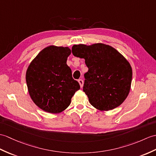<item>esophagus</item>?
<instances>
[{
    "mask_svg": "<svg viewBox=\"0 0 156 156\" xmlns=\"http://www.w3.org/2000/svg\"><path fill=\"white\" fill-rule=\"evenodd\" d=\"M78 82H79L81 88H82V87H83V84H84V81H83V80L79 79V80H78Z\"/></svg>",
    "mask_w": 156,
    "mask_h": 156,
    "instance_id": "esophagus-1",
    "label": "esophagus"
}]
</instances>
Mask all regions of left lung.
<instances>
[{
    "label": "left lung",
    "instance_id": "obj_1",
    "mask_svg": "<svg viewBox=\"0 0 156 156\" xmlns=\"http://www.w3.org/2000/svg\"><path fill=\"white\" fill-rule=\"evenodd\" d=\"M72 52L84 58L88 68L84 74L83 91L92 106L108 111L121 105L132 83V70L127 60L115 48L101 43L74 45Z\"/></svg>",
    "mask_w": 156,
    "mask_h": 156
}]
</instances>
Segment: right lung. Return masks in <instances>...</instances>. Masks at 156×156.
Here are the masks:
<instances>
[{
	"mask_svg": "<svg viewBox=\"0 0 156 156\" xmlns=\"http://www.w3.org/2000/svg\"><path fill=\"white\" fill-rule=\"evenodd\" d=\"M70 53L68 47L48 46L38 53L28 68L26 80L29 94L35 104L45 112H62L80 88L66 64Z\"/></svg>",
	"mask_w": 156,
	"mask_h": 156,
	"instance_id": "1",
	"label": "right lung"
}]
</instances>
